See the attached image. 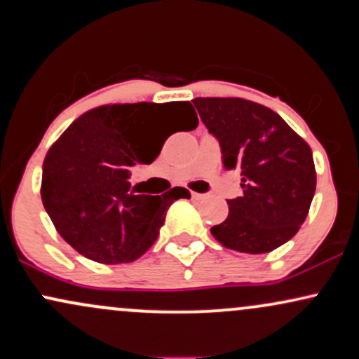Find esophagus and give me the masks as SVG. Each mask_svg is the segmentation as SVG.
<instances>
[{
    "label": "esophagus",
    "mask_w": 359,
    "mask_h": 359,
    "mask_svg": "<svg viewBox=\"0 0 359 359\" xmlns=\"http://www.w3.org/2000/svg\"><path fill=\"white\" fill-rule=\"evenodd\" d=\"M191 196H192V199H203V194H197V192H191Z\"/></svg>",
    "instance_id": "esophagus-1"
}]
</instances>
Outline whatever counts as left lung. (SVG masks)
I'll return each instance as SVG.
<instances>
[{
	"instance_id": "8db88e82",
	"label": "left lung",
	"mask_w": 359,
	"mask_h": 359,
	"mask_svg": "<svg viewBox=\"0 0 359 359\" xmlns=\"http://www.w3.org/2000/svg\"><path fill=\"white\" fill-rule=\"evenodd\" d=\"M208 130L219 140L222 163L240 170L243 196L211 228L226 248L259 255L294 238L316 192L312 150L275 111L243 97H196Z\"/></svg>"
}]
</instances>
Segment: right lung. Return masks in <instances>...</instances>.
Wrapping results in <instances>:
<instances>
[{
	"label": "right lung",
	"instance_id": "right-lung-1",
	"mask_svg": "<svg viewBox=\"0 0 359 359\" xmlns=\"http://www.w3.org/2000/svg\"><path fill=\"white\" fill-rule=\"evenodd\" d=\"M197 126L189 101L102 104L81 114L48 148L42 203L57 233L77 253L106 265L130 263L158 238L167 209L191 192L174 187L162 196L131 192L130 167L151 163L165 126Z\"/></svg>",
	"mask_w": 359,
	"mask_h": 359
}]
</instances>
